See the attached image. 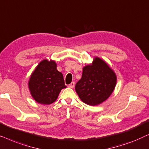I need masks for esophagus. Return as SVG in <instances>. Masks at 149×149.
Masks as SVG:
<instances>
[{
    "label": "esophagus",
    "mask_w": 149,
    "mask_h": 149,
    "mask_svg": "<svg viewBox=\"0 0 149 149\" xmlns=\"http://www.w3.org/2000/svg\"><path fill=\"white\" fill-rule=\"evenodd\" d=\"M74 86H75V82L74 81H73L70 84L68 85V87L70 88H74Z\"/></svg>",
    "instance_id": "obj_1"
}]
</instances>
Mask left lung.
Instances as JSON below:
<instances>
[{"label":"left lung","mask_w":149,"mask_h":149,"mask_svg":"<svg viewBox=\"0 0 149 149\" xmlns=\"http://www.w3.org/2000/svg\"><path fill=\"white\" fill-rule=\"evenodd\" d=\"M117 77L110 67L99 57L83 68L81 78L75 84V91L84 103L95 106L106 100L116 85Z\"/></svg>","instance_id":"left-lung-1"}]
</instances>
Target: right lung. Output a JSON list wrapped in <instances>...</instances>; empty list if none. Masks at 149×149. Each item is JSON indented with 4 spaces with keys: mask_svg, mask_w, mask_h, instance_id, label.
I'll return each instance as SVG.
<instances>
[{
    "mask_svg": "<svg viewBox=\"0 0 149 149\" xmlns=\"http://www.w3.org/2000/svg\"><path fill=\"white\" fill-rule=\"evenodd\" d=\"M31 95L40 104L53 103L65 85L63 75L56 70L53 60L45 59L40 63L31 75L28 81Z\"/></svg>",
    "mask_w": 149,
    "mask_h": 149,
    "instance_id": "1",
    "label": "right lung"
}]
</instances>
